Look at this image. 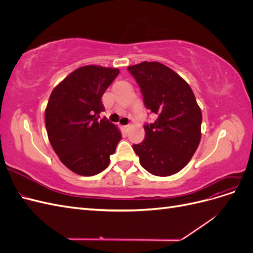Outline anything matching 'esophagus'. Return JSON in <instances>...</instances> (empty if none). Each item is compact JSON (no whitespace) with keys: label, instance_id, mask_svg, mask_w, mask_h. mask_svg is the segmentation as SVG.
<instances>
[{"label":"esophagus","instance_id":"1","mask_svg":"<svg viewBox=\"0 0 253 253\" xmlns=\"http://www.w3.org/2000/svg\"><path fill=\"white\" fill-rule=\"evenodd\" d=\"M129 127H131V126H129V125H126V126H124V128L126 129V131H127V129H128Z\"/></svg>","mask_w":253,"mask_h":253}]
</instances>
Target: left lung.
Listing matches in <instances>:
<instances>
[{"label":"left lung","mask_w":253,"mask_h":253,"mask_svg":"<svg viewBox=\"0 0 253 253\" xmlns=\"http://www.w3.org/2000/svg\"><path fill=\"white\" fill-rule=\"evenodd\" d=\"M138 83L145 108L157 115L144 125L145 138L133 144L142 168L155 176H170L185 168L201 141L202 111L189 84L159 62L127 67Z\"/></svg>","instance_id":"left-lung-1"}]
</instances>
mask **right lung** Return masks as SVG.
Here are the masks:
<instances>
[{
    "label": "right lung",
    "instance_id": "right-lung-1",
    "mask_svg": "<svg viewBox=\"0 0 253 253\" xmlns=\"http://www.w3.org/2000/svg\"><path fill=\"white\" fill-rule=\"evenodd\" d=\"M119 70L98 65L77 68L52 89L45 126L53 151L71 171L82 176L102 172L110 164L121 133L105 118L101 97Z\"/></svg>",
    "mask_w": 253,
    "mask_h": 253
}]
</instances>
